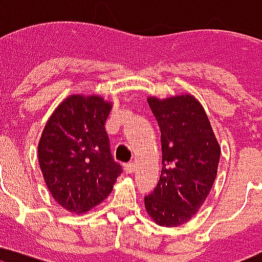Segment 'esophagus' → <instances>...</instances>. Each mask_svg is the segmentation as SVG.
<instances>
[{
  "mask_svg": "<svg viewBox=\"0 0 262 262\" xmlns=\"http://www.w3.org/2000/svg\"><path fill=\"white\" fill-rule=\"evenodd\" d=\"M136 169V165H135V162H129V164H126L125 166V172L126 173H133Z\"/></svg>",
  "mask_w": 262,
  "mask_h": 262,
  "instance_id": "obj_1",
  "label": "esophagus"
}]
</instances>
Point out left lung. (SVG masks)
<instances>
[{
	"label": "left lung",
	"mask_w": 262,
	"mask_h": 262,
	"mask_svg": "<svg viewBox=\"0 0 262 262\" xmlns=\"http://www.w3.org/2000/svg\"><path fill=\"white\" fill-rule=\"evenodd\" d=\"M161 130L162 170L144 205L161 226H179L197 214L218 172L221 147L210 119L190 94L147 98Z\"/></svg>",
	"instance_id": "obj_1"
}]
</instances>
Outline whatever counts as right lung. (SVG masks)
I'll return each mask as SVG.
<instances>
[{"instance_id": "right-lung-1", "label": "right lung", "mask_w": 262, "mask_h": 262, "mask_svg": "<svg viewBox=\"0 0 262 262\" xmlns=\"http://www.w3.org/2000/svg\"><path fill=\"white\" fill-rule=\"evenodd\" d=\"M111 108L100 96H69L52 112L38 141V164L48 190L75 214L105 200L122 173L105 130Z\"/></svg>"}]
</instances>
